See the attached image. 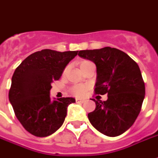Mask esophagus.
<instances>
[{"label": "esophagus", "mask_w": 158, "mask_h": 158, "mask_svg": "<svg viewBox=\"0 0 158 158\" xmlns=\"http://www.w3.org/2000/svg\"><path fill=\"white\" fill-rule=\"evenodd\" d=\"M85 102V100H83V99H78V98L76 99V102H77V103H84Z\"/></svg>", "instance_id": "obj_1"}]
</instances>
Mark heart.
<instances>
[{"mask_svg": "<svg viewBox=\"0 0 158 158\" xmlns=\"http://www.w3.org/2000/svg\"><path fill=\"white\" fill-rule=\"evenodd\" d=\"M90 63H92V62H89V61H83L80 63V68H82L84 66L89 65ZM87 89H88V86L87 85H73L71 88V93L75 96L81 97V96H84L85 95Z\"/></svg>", "mask_w": 158, "mask_h": 158, "instance_id": "b5f03b06", "label": "heart"}]
</instances>
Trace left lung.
I'll use <instances>...</instances> for the list:
<instances>
[{
    "mask_svg": "<svg viewBox=\"0 0 158 158\" xmlns=\"http://www.w3.org/2000/svg\"><path fill=\"white\" fill-rule=\"evenodd\" d=\"M80 57L96 66L95 93L107 94L105 102L96 101L88 114L94 128L110 137L120 135L133 125L145 98V83L138 64L118 49L104 47L79 51Z\"/></svg>",
    "mask_w": 158,
    "mask_h": 158,
    "instance_id": "obj_1",
    "label": "left lung"
}]
</instances>
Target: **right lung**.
Returning a JSON list of instances; mask_svg holds the SVG:
<instances>
[{"mask_svg":"<svg viewBox=\"0 0 158 158\" xmlns=\"http://www.w3.org/2000/svg\"><path fill=\"white\" fill-rule=\"evenodd\" d=\"M78 51L60 52L45 49L29 55L16 69L9 101L23 128L38 137L52 135L62 125L72 97L51 99L52 83L58 80Z\"/></svg>","mask_w":158,"mask_h":158,"instance_id":"1","label":"right lung"}]
</instances>
